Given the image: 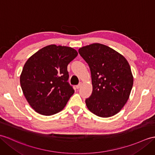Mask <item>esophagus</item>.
Returning <instances> with one entry per match:
<instances>
[{
	"label": "esophagus",
	"instance_id": "esophagus-1",
	"mask_svg": "<svg viewBox=\"0 0 155 155\" xmlns=\"http://www.w3.org/2000/svg\"><path fill=\"white\" fill-rule=\"evenodd\" d=\"M82 82H80V83H79L78 85L76 86V88H77V89H79V88H80L81 87V86H82Z\"/></svg>",
	"mask_w": 155,
	"mask_h": 155
}]
</instances>
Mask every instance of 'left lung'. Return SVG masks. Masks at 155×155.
<instances>
[{"instance_id":"left-lung-1","label":"left lung","mask_w":155,"mask_h":155,"mask_svg":"<svg viewBox=\"0 0 155 155\" xmlns=\"http://www.w3.org/2000/svg\"><path fill=\"white\" fill-rule=\"evenodd\" d=\"M78 53L91 72L92 92L85 100L88 109L99 117L114 116L126 104L134 84L127 59L100 44L82 47Z\"/></svg>"}]
</instances>
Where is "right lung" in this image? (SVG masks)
Instances as JSON below:
<instances>
[{"instance_id": "add662e5", "label": "right lung", "mask_w": 155, "mask_h": 155, "mask_svg": "<svg viewBox=\"0 0 155 155\" xmlns=\"http://www.w3.org/2000/svg\"><path fill=\"white\" fill-rule=\"evenodd\" d=\"M77 55L70 47L49 45L28 59L20 77V85L25 98L37 113L51 116L66 106L74 92L67 82V65Z\"/></svg>"}]
</instances>
